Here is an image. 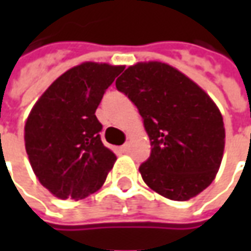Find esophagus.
I'll use <instances>...</instances> for the list:
<instances>
[{
  "label": "esophagus",
  "instance_id": "1",
  "mask_svg": "<svg viewBox=\"0 0 251 251\" xmlns=\"http://www.w3.org/2000/svg\"><path fill=\"white\" fill-rule=\"evenodd\" d=\"M129 149H130V147H129V144H125V145H122V147H121V151H122V152H124V153L129 152Z\"/></svg>",
  "mask_w": 251,
  "mask_h": 251
}]
</instances>
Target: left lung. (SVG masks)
I'll list each match as a JSON object with an SVG mask.
<instances>
[{
    "label": "left lung",
    "instance_id": "1",
    "mask_svg": "<svg viewBox=\"0 0 251 251\" xmlns=\"http://www.w3.org/2000/svg\"><path fill=\"white\" fill-rule=\"evenodd\" d=\"M136 104L152 152L140 165L149 188L184 201L215 179L225 151V125L218 106L179 70L165 63H137L115 82Z\"/></svg>",
    "mask_w": 251,
    "mask_h": 251
}]
</instances>
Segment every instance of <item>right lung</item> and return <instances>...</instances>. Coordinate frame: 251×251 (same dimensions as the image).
Masks as SVG:
<instances>
[{"mask_svg": "<svg viewBox=\"0 0 251 251\" xmlns=\"http://www.w3.org/2000/svg\"><path fill=\"white\" fill-rule=\"evenodd\" d=\"M124 66L86 62L47 88L25 124V149L43 187L59 199H83L103 185L115 154L100 141L95 111Z\"/></svg>", "mask_w": 251, "mask_h": 251, "instance_id": "right-lung-1", "label": "right lung"}]
</instances>
